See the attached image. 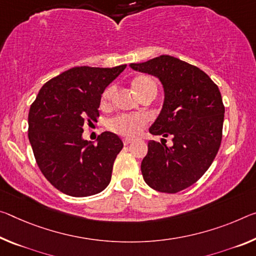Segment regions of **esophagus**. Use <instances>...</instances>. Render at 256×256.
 Listing matches in <instances>:
<instances>
[{
	"instance_id": "34e87169",
	"label": "esophagus",
	"mask_w": 256,
	"mask_h": 256,
	"mask_svg": "<svg viewBox=\"0 0 256 256\" xmlns=\"http://www.w3.org/2000/svg\"><path fill=\"white\" fill-rule=\"evenodd\" d=\"M132 141H133L132 138H124V139H123V144H124L125 146H128V144H131Z\"/></svg>"
}]
</instances>
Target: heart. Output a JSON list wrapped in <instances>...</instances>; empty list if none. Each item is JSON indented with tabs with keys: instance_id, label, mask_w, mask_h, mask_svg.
Wrapping results in <instances>:
<instances>
[{
	"instance_id": "obj_1",
	"label": "heart",
	"mask_w": 256,
	"mask_h": 256,
	"mask_svg": "<svg viewBox=\"0 0 256 256\" xmlns=\"http://www.w3.org/2000/svg\"><path fill=\"white\" fill-rule=\"evenodd\" d=\"M132 88L136 91L139 98L144 96L148 93L157 92V84L152 76L140 75L136 77L132 82ZM116 88L112 86L107 88L101 96V106H108L110 104L114 94H115ZM146 123V118L144 116H117L108 122V128L112 132L118 133L122 136H134L140 131V128Z\"/></svg>"
}]
</instances>
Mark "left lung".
<instances>
[{"mask_svg":"<svg viewBox=\"0 0 256 256\" xmlns=\"http://www.w3.org/2000/svg\"><path fill=\"white\" fill-rule=\"evenodd\" d=\"M130 67L160 80L163 107L149 132L173 138L171 147L149 141L141 163L144 180L157 192H181L200 179L220 148L224 120L221 93L208 74L171 56Z\"/></svg>","mask_w":256,"mask_h":256,"instance_id":"obj_1","label":"left lung"}]
</instances>
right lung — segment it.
<instances>
[{"mask_svg":"<svg viewBox=\"0 0 256 256\" xmlns=\"http://www.w3.org/2000/svg\"><path fill=\"white\" fill-rule=\"evenodd\" d=\"M74 67L43 85L28 114V139L40 172L60 192L88 197L106 189L123 142L104 132L84 140L83 125L99 117L101 94L125 70Z\"/></svg>","mask_w":256,"mask_h":256,"instance_id":"right-lung-1","label":"right lung"}]
</instances>
